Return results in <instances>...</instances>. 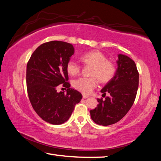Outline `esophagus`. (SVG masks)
<instances>
[{
  "mask_svg": "<svg viewBox=\"0 0 161 161\" xmlns=\"http://www.w3.org/2000/svg\"><path fill=\"white\" fill-rule=\"evenodd\" d=\"M82 97H83L84 99H86V98H88L89 97L88 95H85V94H83Z\"/></svg>",
  "mask_w": 161,
  "mask_h": 161,
  "instance_id": "esophagus-1",
  "label": "esophagus"
}]
</instances>
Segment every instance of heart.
I'll use <instances>...</instances> for the list:
<instances>
[{"label":"heart","mask_w":161,"mask_h":161,"mask_svg":"<svg viewBox=\"0 0 161 161\" xmlns=\"http://www.w3.org/2000/svg\"><path fill=\"white\" fill-rule=\"evenodd\" d=\"M80 59L84 64L92 65L91 77H80L73 81V86L83 94H89L97 86L98 80L102 83H107L114 77L116 66L113 61L99 50H92L82 54ZM68 74L75 76L81 71V67L75 61L69 59L67 63Z\"/></svg>","instance_id":"heart-1"}]
</instances>
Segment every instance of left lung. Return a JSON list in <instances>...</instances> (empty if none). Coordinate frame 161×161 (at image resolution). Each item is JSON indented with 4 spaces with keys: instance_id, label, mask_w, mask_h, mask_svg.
<instances>
[{
    "instance_id": "left-lung-1",
    "label": "left lung",
    "mask_w": 161,
    "mask_h": 161,
    "mask_svg": "<svg viewBox=\"0 0 161 161\" xmlns=\"http://www.w3.org/2000/svg\"><path fill=\"white\" fill-rule=\"evenodd\" d=\"M116 75L101 90L102 97L97 99L99 104L90 111L95 123L108 126L120 121L128 113L134 102L138 87L139 73L135 62L126 55L119 54Z\"/></svg>"
}]
</instances>
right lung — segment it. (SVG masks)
<instances>
[{
    "mask_svg": "<svg viewBox=\"0 0 161 161\" xmlns=\"http://www.w3.org/2000/svg\"><path fill=\"white\" fill-rule=\"evenodd\" d=\"M70 43L50 41L40 45L27 64V91L35 112L49 124L59 125L67 121L82 95L69 88L67 63L74 54ZM67 88V94L58 92V87Z\"/></svg>",
    "mask_w": 161,
    "mask_h": 161,
    "instance_id": "add662e5",
    "label": "right lung"
}]
</instances>
